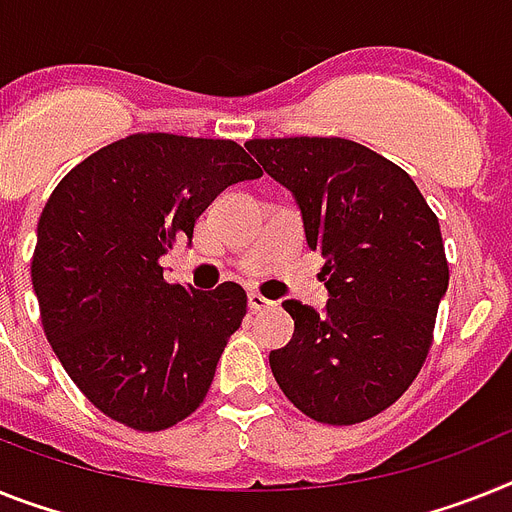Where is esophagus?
Wrapping results in <instances>:
<instances>
[{"mask_svg":"<svg viewBox=\"0 0 512 512\" xmlns=\"http://www.w3.org/2000/svg\"><path fill=\"white\" fill-rule=\"evenodd\" d=\"M247 302L255 315L257 312H270V309H276V302H270V299H265V296L257 294V291H252V294L247 296Z\"/></svg>","mask_w":512,"mask_h":512,"instance_id":"1","label":"esophagus"}]
</instances>
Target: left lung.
<instances>
[{"instance_id": "obj_1", "label": "left lung", "mask_w": 512, "mask_h": 512, "mask_svg": "<svg viewBox=\"0 0 512 512\" xmlns=\"http://www.w3.org/2000/svg\"><path fill=\"white\" fill-rule=\"evenodd\" d=\"M244 148L294 195L325 257L322 312L289 299L294 336L270 351L278 388L309 419L356 424L393 406L432 346L448 260L440 221L401 166L343 137Z\"/></svg>"}]
</instances>
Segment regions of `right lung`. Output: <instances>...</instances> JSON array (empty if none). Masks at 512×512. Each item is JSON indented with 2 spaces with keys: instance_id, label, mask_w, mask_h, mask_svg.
<instances>
[{
  "instance_id": "1",
  "label": "right lung",
  "mask_w": 512,
  "mask_h": 512,
  "mask_svg": "<svg viewBox=\"0 0 512 512\" xmlns=\"http://www.w3.org/2000/svg\"><path fill=\"white\" fill-rule=\"evenodd\" d=\"M263 176L234 140L137 132L77 163L38 218L30 278L51 349L98 411L158 432L203 403L247 294L166 283L226 187Z\"/></svg>"
}]
</instances>
